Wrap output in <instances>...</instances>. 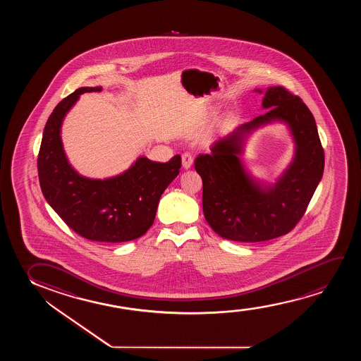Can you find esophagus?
Instances as JSON below:
<instances>
[{
    "mask_svg": "<svg viewBox=\"0 0 361 361\" xmlns=\"http://www.w3.org/2000/svg\"><path fill=\"white\" fill-rule=\"evenodd\" d=\"M193 157L190 153L183 154V166L185 169H190L192 166Z\"/></svg>",
    "mask_w": 361,
    "mask_h": 361,
    "instance_id": "1",
    "label": "esophagus"
}]
</instances>
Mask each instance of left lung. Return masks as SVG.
I'll use <instances>...</instances> for the list:
<instances>
[{
    "mask_svg": "<svg viewBox=\"0 0 361 361\" xmlns=\"http://www.w3.org/2000/svg\"><path fill=\"white\" fill-rule=\"evenodd\" d=\"M267 114L242 124L200 154L195 169L202 178L204 218L221 237L235 242H265L291 232L301 221L324 170V150L316 121L301 97L283 86L267 89ZM285 120L297 142L290 168L274 188L262 190L243 171L237 158L252 128Z\"/></svg>",
    "mask_w": 361,
    "mask_h": 361,
    "instance_id": "8db88e82",
    "label": "left lung"
}]
</instances>
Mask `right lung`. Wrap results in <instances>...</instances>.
<instances>
[{
    "label": "right lung",
    "mask_w": 361,
    "mask_h": 361,
    "mask_svg": "<svg viewBox=\"0 0 361 361\" xmlns=\"http://www.w3.org/2000/svg\"><path fill=\"white\" fill-rule=\"evenodd\" d=\"M101 90L80 87L50 114L37 163L40 188L55 212L81 237L94 242H128L152 227L159 200L180 173L181 157L175 155L168 163L142 157L126 173L106 180L80 176L66 160L60 127L80 94Z\"/></svg>",
    "instance_id": "1"
}]
</instances>
